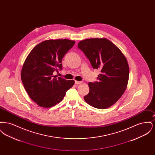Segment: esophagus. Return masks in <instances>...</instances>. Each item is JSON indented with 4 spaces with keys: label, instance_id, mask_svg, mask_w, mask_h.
Returning <instances> with one entry per match:
<instances>
[{
    "label": "esophagus",
    "instance_id": "obj_1",
    "mask_svg": "<svg viewBox=\"0 0 155 155\" xmlns=\"http://www.w3.org/2000/svg\"><path fill=\"white\" fill-rule=\"evenodd\" d=\"M82 82V81H75V84L76 85H78V84H80Z\"/></svg>",
    "mask_w": 155,
    "mask_h": 155
}]
</instances>
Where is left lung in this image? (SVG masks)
Segmentation results:
<instances>
[{"mask_svg": "<svg viewBox=\"0 0 155 155\" xmlns=\"http://www.w3.org/2000/svg\"><path fill=\"white\" fill-rule=\"evenodd\" d=\"M78 47L92 67L101 70L99 81L89 82V92L84 100L97 109L110 107L121 97L127 87L129 66L125 56L116 45L104 38L82 40Z\"/></svg>", "mask_w": 155, "mask_h": 155, "instance_id": "left-lung-1", "label": "left lung"}]
</instances>
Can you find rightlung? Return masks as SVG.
<instances>
[{
  "instance_id": "add662e5",
  "label": "right lung",
  "mask_w": 155,
  "mask_h": 155,
  "mask_svg": "<svg viewBox=\"0 0 155 155\" xmlns=\"http://www.w3.org/2000/svg\"><path fill=\"white\" fill-rule=\"evenodd\" d=\"M69 39H49L37 45L22 66L21 78L30 98L39 106L51 107L60 102L74 80L54 75L62 69L61 61L75 44Z\"/></svg>"
}]
</instances>
